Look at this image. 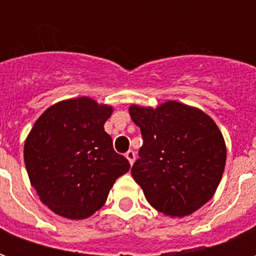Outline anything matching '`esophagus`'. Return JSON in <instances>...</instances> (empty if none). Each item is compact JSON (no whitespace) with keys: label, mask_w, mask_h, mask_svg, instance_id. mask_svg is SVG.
<instances>
[{"label":"esophagus","mask_w":256,"mask_h":256,"mask_svg":"<svg viewBox=\"0 0 256 256\" xmlns=\"http://www.w3.org/2000/svg\"><path fill=\"white\" fill-rule=\"evenodd\" d=\"M126 158H128V160L130 162V164H133L134 160H136V152L132 150H128V152H126Z\"/></svg>","instance_id":"1"}]
</instances>
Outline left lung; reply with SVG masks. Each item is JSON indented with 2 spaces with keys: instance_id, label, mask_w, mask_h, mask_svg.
I'll list each match as a JSON object with an SVG mask.
<instances>
[{
  "instance_id": "left-lung-1",
  "label": "left lung",
  "mask_w": 256,
  "mask_h": 256,
  "mask_svg": "<svg viewBox=\"0 0 256 256\" xmlns=\"http://www.w3.org/2000/svg\"><path fill=\"white\" fill-rule=\"evenodd\" d=\"M142 146L132 167L150 204L170 216L194 212L212 198L224 174L226 148L214 120L200 110L167 101L156 110L130 106Z\"/></svg>"
}]
</instances>
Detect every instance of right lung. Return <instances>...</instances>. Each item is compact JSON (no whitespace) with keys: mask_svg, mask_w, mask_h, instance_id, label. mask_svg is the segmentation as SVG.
I'll list each match as a JSON object with an SVG mask.
<instances>
[{"mask_svg":"<svg viewBox=\"0 0 256 256\" xmlns=\"http://www.w3.org/2000/svg\"><path fill=\"white\" fill-rule=\"evenodd\" d=\"M112 108L79 97L54 104L38 118L24 144L31 185L53 212L84 220L102 207L130 163L115 152L104 123Z\"/></svg>","mask_w":256,"mask_h":256,"instance_id":"1","label":"right lung"}]
</instances>
